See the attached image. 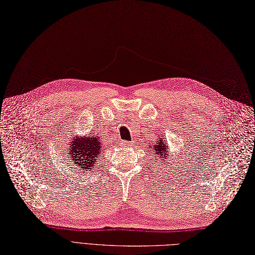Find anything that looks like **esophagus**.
<instances>
[{"label":"esophagus","instance_id":"obj_1","mask_svg":"<svg viewBox=\"0 0 255 255\" xmlns=\"http://www.w3.org/2000/svg\"><path fill=\"white\" fill-rule=\"evenodd\" d=\"M121 145H122L123 147H129V146L132 145V143L128 142V140H121Z\"/></svg>","mask_w":255,"mask_h":255}]
</instances>
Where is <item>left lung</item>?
<instances>
[{"instance_id": "left-lung-1", "label": "left lung", "mask_w": 255, "mask_h": 255, "mask_svg": "<svg viewBox=\"0 0 255 255\" xmlns=\"http://www.w3.org/2000/svg\"><path fill=\"white\" fill-rule=\"evenodd\" d=\"M149 148L151 149V153L155 154L156 157L159 158V163H161V165H165L170 162V155L167 154L169 150H167V144L164 138H159L155 144H153L152 146H149Z\"/></svg>"}]
</instances>
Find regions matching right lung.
<instances>
[{
	"label": "right lung",
	"mask_w": 255,
	"mask_h": 255,
	"mask_svg": "<svg viewBox=\"0 0 255 255\" xmlns=\"http://www.w3.org/2000/svg\"><path fill=\"white\" fill-rule=\"evenodd\" d=\"M67 145L68 148L64 150V162L69 164L71 172L87 173L97 168V162L102 154L103 145L101 138L93 134H85L84 136L75 135Z\"/></svg>",
	"instance_id": "right-lung-1"
}]
</instances>
